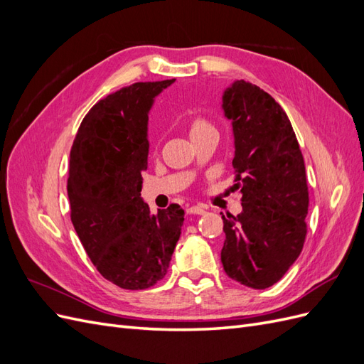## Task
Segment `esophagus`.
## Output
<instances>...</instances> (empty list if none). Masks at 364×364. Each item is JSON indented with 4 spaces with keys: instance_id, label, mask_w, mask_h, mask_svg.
<instances>
[{
    "instance_id": "esophagus-1",
    "label": "esophagus",
    "mask_w": 364,
    "mask_h": 364,
    "mask_svg": "<svg viewBox=\"0 0 364 364\" xmlns=\"http://www.w3.org/2000/svg\"><path fill=\"white\" fill-rule=\"evenodd\" d=\"M188 214H205V208L203 206H190L186 209Z\"/></svg>"
}]
</instances>
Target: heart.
Instances as JSON below:
<instances>
[{
    "instance_id": "b5f03b06",
    "label": "heart",
    "mask_w": 364,
    "mask_h": 364,
    "mask_svg": "<svg viewBox=\"0 0 364 364\" xmlns=\"http://www.w3.org/2000/svg\"><path fill=\"white\" fill-rule=\"evenodd\" d=\"M208 127H211V126H209L206 121H203V119H194L193 123H191V127H190V134L194 135V134H197V132H202V130H205Z\"/></svg>"
}]
</instances>
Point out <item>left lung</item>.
Instances as JSON below:
<instances>
[{
    "mask_svg": "<svg viewBox=\"0 0 364 364\" xmlns=\"http://www.w3.org/2000/svg\"><path fill=\"white\" fill-rule=\"evenodd\" d=\"M222 109L232 124L234 186L243 194V211L222 217L223 269L229 278L262 290L277 284L302 252L305 164L287 114L257 85H229Z\"/></svg>",
    "mask_w": 364,
    "mask_h": 364,
    "instance_id": "obj_1",
    "label": "left lung"
}]
</instances>
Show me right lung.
Returning <instances> with one entry per match:
<instances>
[{"label":"right lung","instance_id":"1","mask_svg":"<svg viewBox=\"0 0 364 364\" xmlns=\"http://www.w3.org/2000/svg\"><path fill=\"white\" fill-rule=\"evenodd\" d=\"M171 83L138 82L107 95L86 114L71 149V222L97 270L126 290L165 277L185 220L179 205L151 214L141 197L149 112Z\"/></svg>","mask_w":364,"mask_h":364}]
</instances>
